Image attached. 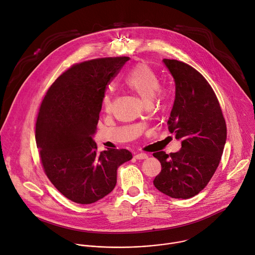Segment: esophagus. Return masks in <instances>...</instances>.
I'll list each match as a JSON object with an SVG mask.
<instances>
[{"mask_svg":"<svg viewBox=\"0 0 255 255\" xmlns=\"http://www.w3.org/2000/svg\"><path fill=\"white\" fill-rule=\"evenodd\" d=\"M134 157L136 159H146V158H148V155L146 153H136Z\"/></svg>","mask_w":255,"mask_h":255,"instance_id":"esophagus-1","label":"esophagus"}]
</instances>
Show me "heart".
Returning <instances> with one entry per match:
<instances>
[{"label": "heart", "instance_id": "b5f03b06", "mask_svg": "<svg viewBox=\"0 0 255 255\" xmlns=\"http://www.w3.org/2000/svg\"><path fill=\"white\" fill-rule=\"evenodd\" d=\"M127 87L138 95L146 104H151L159 91L160 80L156 72L147 64L139 63L136 65L126 79ZM104 106L107 111L113 108V99L111 94L104 97Z\"/></svg>", "mask_w": 255, "mask_h": 255}]
</instances>
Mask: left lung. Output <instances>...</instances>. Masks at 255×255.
Segmentation results:
<instances>
[{
	"label": "left lung",
	"instance_id": "1",
	"mask_svg": "<svg viewBox=\"0 0 255 255\" xmlns=\"http://www.w3.org/2000/svg\"><path fill=\"white\" fill-rule=\"evenodd\" d=\"M175 86V98L167 121L168 130L181 141V148L153 153L161 163L154 187L174 199L199 194L215 173L227 138L218 99L206 79L191 65L163 59Z\"/></svg>",
	"mask_w": 255,
	"mask_h": 255
}]
</instances>
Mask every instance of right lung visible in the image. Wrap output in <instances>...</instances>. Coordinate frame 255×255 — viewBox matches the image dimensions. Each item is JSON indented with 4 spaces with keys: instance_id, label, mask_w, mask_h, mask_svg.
Listing matches in <instances>:
<instances>
[{
    "instance_id": "add662e5",
    "label": "right lung",
    "mask_w": 255,
    "mask_h": 255,
    "mask_svg": "<svg viewBox=\"0 0 255 255\" xmlns=\"http://www.w3.org/2000/svg\"><path fill=\"white\" fill-rule=\"evenodd\" d=\"M109 57L70 67L50 87L36 121L44 171L68 200L93 204L110 194L117 169L132 159L127 149L98 152L96 134L107 85L129 60Z\"/></svg>"
}]
</instances>
